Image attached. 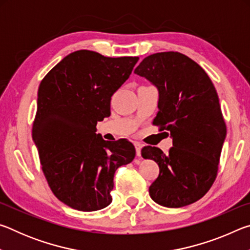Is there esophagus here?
Wrapping results in <instances>:
<instances>
[{
  "mask_svg": "<svg viewBox=\"0 0 250 250\" xmlns=\"http://www.w3.org/2000/svg\"><path fill=\"white\" fill-rule=\"evenodd\" d=\"M134 146H135V152H137V155L140 156L141 155V149H142V145L140 142H134Z\"/></svg>",
  "mask_w": 250,
  "mask_h": 250,
  "instance_id": "34e87169",
  "label": "esophagus"
}]
</instances>
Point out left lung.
<instances>
[{
	"mask_svg": "<svg viewBox=\"0 0 250 250\" xmlns=\"http://www.w3.org/2000/svg\"><path fill=\"white\" fill-rule=\"evenodd\" d=\"M134 73L159 90V111L153 125L170 131L168 153L156 146L141 150L160 167L149 193L158 204L179 208L208 192L217 176L226 137V124L216 89L202 67L179 52L152 54Z\"/></svg>",
	"mask_w": 250,
	"mask_h": 250,
	"instance_id": "left-lung-1",
	"label": "left lung"
}]
</instances>
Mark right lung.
<instances>
[{
	"mask_svg": "<svg viewBox=\"0 0 250 250\" xmlns=\"http://www.w3.org/2000/svg\"><path fill=\"white\" fill-rule=\"evenodd\" d=\"M138 61L82 49L67 55L41 82L33 140L50 189L71 208L107 207L117 168L134 159L132 143L104 141L96 125L110 113L112 95Z\"/></svg>",
	"mask_w": 250,
	"mask_h": 250,
	"instance_id": "1",
	"label": "right lung"
}]
</instances>
